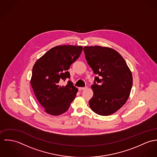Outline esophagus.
Masks as SVG:
<instances>
[{
    "instance_id": "esophagus-1",
    "label": "esophagus",
    "mask_w": 157,
    "mask_h": 157,
    "mask_svg": "<svg viewBox=\"0 0 157 157\" xmlns=\"http://www.w3.org/2000/svg\"><path fill=\"white\" fill-rule=\"evenodd\" d=\"M87 88V87H79V90H85V89H86Z\"/></svg>"
}]
</instances>
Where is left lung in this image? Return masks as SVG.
I'll return each instance as SVG.
<instances>
[{
  "instance_id": "obj_1",
  "label": "left lung",
  "mask_w": 157,
  "mask_h": 157,
  "mask_svg": "<svg viewBox=\"0 0 157 157\" xmlns=\"http://www.w3.org/2000/svg\"><path fill=\"white\" fill-rule=\"evenodd\" d=\"M88 64L98 75L91 88V109L101 116H108L127 101L132 86V76L122 56L116 51L98 46H85Z\"/></svg>"
}]
</instances>
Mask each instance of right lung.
Masks as SVG:
<instances>
[{
	"label": "right lung",
	"mask_w": 157,
	"mask_h": 157,
	"mask_svg": "<svg viewBox=\"0 0 157 157\" xmlns=\"http://www.w3.org/2000/svg\"><path fill=\"white\" fill-rule=\"evenodd\" d=\"M82 46H58L38 59L33 68L31 84L35 96L45 111L53 116L67 111L75 98L78 88L69 80L70 66L79 57Z\"/></svg>",
	"instance_id": "right-lung-1"
}]
</instances>
